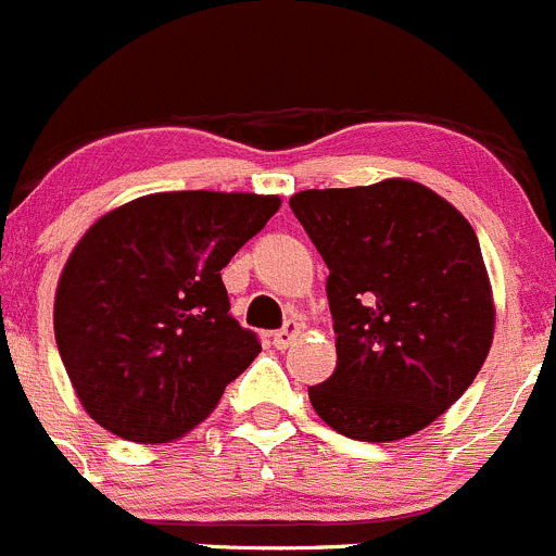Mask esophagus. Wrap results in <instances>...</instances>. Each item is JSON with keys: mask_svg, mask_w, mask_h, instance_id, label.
<instances>
[{"mask_svg": "<svg viewBox=\"0 0 556 556\" xmlns=\"http://www.w3.org/2000/svg\"><path fill=\"white\" fill-rule=\"evenodd\" d=\"M300 334H302V324L296 321V318H291V321H286L283 329H278V332L273 334V345H276L278 351H283V349H289L291 343H296V340H300Z\"/></svg>", "mask_w": 556, "mask_h": 556, "instance_id": "34e87169", "label": "esophagus"}]
</instances>
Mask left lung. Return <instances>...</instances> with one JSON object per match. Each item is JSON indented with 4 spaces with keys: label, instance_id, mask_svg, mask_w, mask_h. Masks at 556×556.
Wrapping results in <instances>:
<instances>
[{
    "label": "left lung",
    "instance_id": "obj_1",
    "mask_svg": "<svg viewBox=\"0 0 556 556\" xmlns=\"http://www.w3.org/2000/svg\"><path fill=\"white\" fill-rule=\"evenodd\" d=\"M327 262L338 367L307 389L340 435L392 443L446 414L481 370L494 300L467 218L427 186L387 178L289 200Z\"/></svg>",
    "mask_w": 556,
    "mask_h": 556
}]
</instances>
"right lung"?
Masks as SVG:
<instances>
[{
    "instance_id": "1",
    "label": "right lung",
    "mask_w": 556,
    "mask_h": 556,
    "mask_svg": "<svg viewBox=\"0 0 556 556\" xmlns=\"http://www.w3.org/2000/svg\"><path fill=\"white\" fill-rule=\"evenodd\" d=\"M278 207L276 194L162 191L86 229L59 278L53 332L99 427L169 443L211 416L262 351L229 316L222 270Z\"/></svg>"
}]
</instances>
